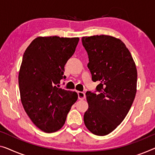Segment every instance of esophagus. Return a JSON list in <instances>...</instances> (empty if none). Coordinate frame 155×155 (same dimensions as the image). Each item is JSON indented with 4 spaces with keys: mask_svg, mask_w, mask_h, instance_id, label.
Wrapping results in <instances>:
<instances>
[{
    "mask_svg": "<svg viewBox=\"0 0 155 155\" xmlns=\"http://www.w3.org/2000/svg\"><path fill=\"white\" fill-rule=\"evenodd\" d=\"M78 97L79 100H84L85 98V94L84 92H78Z\"/></svg>",
    "mask_w": 155,
    "mask_h": 155,
    "instance_id": "esophagus-1",
    "label": "esophagus"
}]
</instances>
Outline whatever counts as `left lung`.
I'll list each match as a JSON object with an SVG mask.
<instances>
[{
    "label": "left lung",
    "instance_id": "left-lung-1",
    "mask_svg": "<svg viewBox=\"0 0 155 155\" xmlns=\"http://www.w3.org/2000/svg\"><path fill=\"white\" fill-rule=\"evenodd\" d=\"M88 55L87 68L93 81H100L97 93L87 91L88 108L85 125L97 136L110 134L123 121L137 93V70L128 48L109 35L83 37Z\"/></svg>",
    "mask_w": 155,
    "mask_h": 155
}]
</instances>
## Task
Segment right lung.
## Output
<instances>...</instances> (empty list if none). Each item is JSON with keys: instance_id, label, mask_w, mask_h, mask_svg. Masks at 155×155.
Listing matches in <instances>:
<instances>
[{"instance_id": "obj_1", "label": "right lung", "mask_w": 155, "mask_h": 155, "mask_svg": "<svg viewBox=\"0 0 155 155\" xmlns=\"http://www.w3.org/2000/svg\"><path fill=\"white\" fill-rule=\"evenodd\" d=\"M78 38L38 37L25 51L18 73L21 101L32 122L47 133L59 130L77 101L76 92L61 88L64 65Z\"/></svg>"}]
</instances>
